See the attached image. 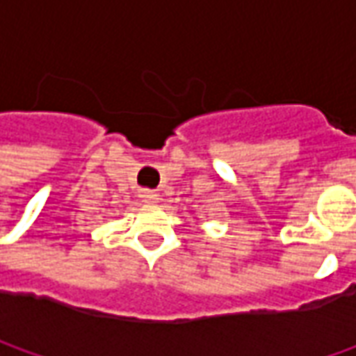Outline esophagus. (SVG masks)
Masks as SVG:
<instances>
[{"label":"esophagus","mask_w":356,"mask_h":356,"mask_svg":"<svg viewBox=\"0 0 356 356\" xmlns=\"http://www.w3.org/2000/svg\"><path fill=\"white\" fill-rule=\"evenodd\" d=\"M140 198H143V202H146V204H156L158 200H160L156 192H152V190H143V192H140Z\"/></svg>","instance_id":"1"}]
</instances>
